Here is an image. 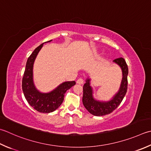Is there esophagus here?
I'll return each instance as SVG.
<instances>
[{"instance_id": "34e87169", "label": "esophagus", "mask_w": 151, "mask_h": 151, "mask_svg": "<svg viewBox=\"0 0 151 151\" xmlns=\"http://www.w3.org/2000/svg\"><path fill=\"white\" fill-rule=\"evenodd\" d=\"M76 83L78 84H82L84 83V80L82 78H79L77 80V81H76Z\"/></svg>"}]
</instances>
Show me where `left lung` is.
Wrapping results in <instances>:
<instances>
[{
	"instance_id": "1",
	"label": "left lung",
	"mask_w": 151,
	"mask_h": 151,
	"mask_svg": "<svg viewBox=\"0 0 151 151\" xmlns=\"http://www.w3.org/2000/svg\"><path fill=\"white\" fill-rule=\"evenodd\" d=\"M113 62L120 67L122 71V79L119 91L108 101H100L93 97V90L90 86V78H87L83 86L82 103L88 111L94 116H100L109 114L115 110L124 97L128 89V68L124 59H115Z\"/></svg>"
}]
</instances>
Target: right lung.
Instances as JSON below:
<instances>
[{
	"mask_svg": "<svg viewBox=\"0 0 151 151\" xmlns=\"http://www.w3.org/2000/svg\"><path fill=\"white\" fill-rule=\"evenodd\" d=\"M51 40L48 41L50 42ZM44 43L35 48L27 61L25 70L22 79V90L27 101L35 110L42 113H50L55 111L63 103L65 93L76 84L75 81L65 82L54 90L48 93L38 91L33 82V65L38 52L42 48Z\"/></svg>",
	"mask_w": 151,
	"mask_h": 151,
	"instance_id": "1",
	"label": "right lung"
}]
</instances>
